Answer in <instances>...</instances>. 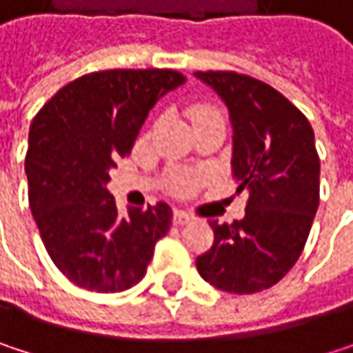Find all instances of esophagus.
<instances>
[{"label": "esophagus", "instance_id": "obj_1", "mask_svg": "<svg viewBox=\"0 0 353 353\" xmlns=\"http://www.w3.org/2000/svg\"><path fill=\"white\" fill-rule=\"evenodd\" d=\"M192 221H194V216L188 214V212H183V210H176V212H174V223H176V225H188V223H192Z\"/></svg>", "mask_w": 353, "mask_h": 353}]
</instances>
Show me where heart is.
Segmentation results:
<instances>
[{
  "instance_id": "1",
  "label": "heart",
  "mask_w": 353,
  "mask_h": 353,
  "mask_svg": "<svg viewBox=\"0 0 353 353\" xmlns=\"http://www.w3.org/2000/svg\"><path fill=\"white\" fill-rule=\"evenodd\" d=\"M214 112H216L214 108H208V106H194L192 110H190V114L194 116V120H198L200 116H206V114H214ZM176 185L179 188V190H188V188L192 185V181H190L188 177H179Z\"/></svg>"
}]
</instances>
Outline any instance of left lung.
Here are the masks:
<instances>
[{
	"instance_id": "8db88e82",
	"label": "left lung",
	"mask_w": 353,
	"mask_h": 353,
	"mask_svg": "<svg viewBox=\"0 0 353 353\" xmlns=\"http://www.w3.org/2000/svg\"><path fill=\"white\" fill-rule=\"evenodd\" d=\"M229 110L231 172L249 190L245 216L219 225L198 274L219 290L251 294L280 282L307 243L319 206V155L305 114L274 88L233 71H198Z\"/></svg>"
}]
</instances>
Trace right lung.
<instances>
[{"instance_id": "add662e5", "label": "right lung", "mask_w": 353, "mask_h": 353, "mask_svg": "<svg viewBox=\"0 0 353 353\" xmlns=\"http://www.w3.org/2000/svg\"><path fill=\"white\" fill-rule=\"evenodd\" d=\"M185 83L172 69H112L59 90L28 134L30 210L54 265L77 286L122 292L143 280L170 231L165 202L118 214L110 170L126 157L149 110Z\"/></svg>"}]
</instances>
